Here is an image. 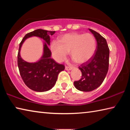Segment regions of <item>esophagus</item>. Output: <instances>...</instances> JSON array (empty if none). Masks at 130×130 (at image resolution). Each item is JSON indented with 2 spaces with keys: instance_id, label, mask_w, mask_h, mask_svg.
<instances>
[{
  "instance_id": "esophagus-1",
  "label": "esophagus",
  "mask_w": 130,
  "mask_h": 130,
  "mask_svg": "<svg viewBox=\"0 0 130 130\" xmlns=\"http://www.w3.org/2000/svg\"><path fill=\"white\" fill-rule=\"evenodd\" d=\"M65 69L67 70H70L72 69V67H67V66H66L65 67Z\"/></svg>"
}]
</instances>
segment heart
I'll list each match as a JSON object with an SVG mask.
<instances>
[{
    "mask_svg": "<svg viewBox=\"0 0 130 130\" xmlns=\"http://www.w3.org/2000/svg\"><path fill=\"white\" fill-rule=\"evenodd\" d=\"M96 48V39L90 33L65 34L58 41L53 42L51 45L52 53L57 61H63L70 52L72 60L78 63L89 60L95 52Z\"/></svg>",
    "mask_w": 130,
    "mask_h": 130,
    "instance_id": "obj_1",
    "label": "heart"
}]
</instances>
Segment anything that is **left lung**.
<instances>
[{"instance_id":"8db88e82","label":"left lung","mask_w":130,"mask_h":130,"mask_svg":"<svg viewBox=\"0 0 130 130\" xmlns=\"http://www.w3.org/2000/svg\"><path fill=\"white\" fill-rule=\"evenodd\" d=\"M97 41L95 53L89 62L78 67L82 74L80 80L74 82L79 91L90 92L100 86L105 78L109 67V49L104 37L95 31L89 28Z\"/></svg>"}]
</instances>
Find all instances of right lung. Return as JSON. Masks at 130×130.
Wrapping results in <instances>:
<instances>
[{"label":"right lung","mask_w":130,"mask_h":130,"mask_svg":"<svg viewBox=\"0 0 130 130\" xmlns=\"http://www.w3.org/2000/svg\"><path fill=\"white\" fill-rule=\"evenodd\" d=\"M54 31L37 29L28 32L23 37L19 44L18 54V66L21 76L26 86L36 92H45L51 89L56 84L60 72L65 69V66L57 63L51 58L52 53L48 47L50 45V36ZM38 36L45 41L44 44L43 56L36 63H30L21 58L20 51L22 44L26 39L31 36Z\"/></svg>","instance_id":"obj_1"}]
</instances>
